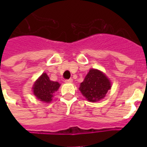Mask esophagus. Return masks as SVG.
<instances>
[{"label": "esophagus", "mask_w": 147, "mask_h": 147, "mask_svg": "<svg viewBox=\"0 0 147 147\" xmlns=\"http://www.w3.org/2000/svg\"><path fill=\"white\" fill-rule=\"evenodd\" d=\"M65 82L66 83H71V82H72V78H70V79L65 80Z\"/></svg>", "instance_id": "1"}]
</instances>
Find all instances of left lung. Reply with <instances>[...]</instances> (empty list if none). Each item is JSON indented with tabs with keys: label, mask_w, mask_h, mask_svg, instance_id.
<instances>
[{
	"label": "left lung",
	"mask_w": 147,
	"mask_h": 147,
	"mask_svg": "<svg viewBox=\"0 0 147 147\" xmlns=\"http://www.w3.org/2000/svg\"><path fill=\"white\" fill-rule=\"evenodd\" d=\"M110 89L111 82L105 74L97 69H90L79 90L86 100L94 102L103 99Z\"/></svg>",
	"instance_id": "8db88e82"
}]
</instances>
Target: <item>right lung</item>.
<instances>
[{"mask_svg":"<svg viewBox=\"0 0 147 147\" xmlns=\"http://www.w3.org/2000/svg\"><path fill=\"white\" fill-rule=\"evenodd\" d=\"M60 86V83L51 81L47 74L42 73L34 83L32 91L34 95L40 101L50 103L53 100L54 93L57 91Z\"/></svg>","mask_w":147,"mask_h":147,"instance_id":"add662e5","label":"right lung"}]
</instances>
